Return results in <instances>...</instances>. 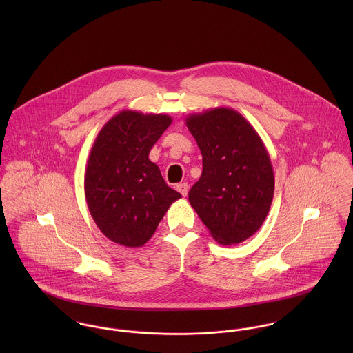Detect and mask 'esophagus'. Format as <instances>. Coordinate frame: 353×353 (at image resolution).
I'll list each match as a JSON object with an SVG mask.
<instances>
[{"label": "esophagus", "mask_w": 353, "mask_h": 353, "mask_svg": "<svg viewBox=\"0 0 353 353\" xmlns=\"http://www.w3.org/2000/svg\"><path fill=\"white\" fill-rule=\"evenodd\" d=\"M176 190L183 196V197H186L188 196V190H189V185L188 183H179V185H176Z\"/></svg>", "instance_id": "esophagus-1"}]
</instances>
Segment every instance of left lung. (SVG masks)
<instances>
[{"label":"left lung","mask_w":353,"mask_h":353,"mask_svg":"<svg viewBox=\"0 0 353 353\" xmlns=\"http://www.w3.org/2000/svg\"><path fill=\"white\" fill-rule=\"evenodd\" d=\"M202 154L189 201L220 245H238L265 221L274 192L269 153L249 121L228 107L186 118Z\"/></svg>","instance_id":"8db88e82"}]
</instances>
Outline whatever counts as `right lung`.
I'll list each match as a JSON object with an SVG mask.
<instances>
[{
	"instance_id": "add662e5",
	"label": "right lung",
	"mask_w": 353,
	"mask_h": 353,
	"mask_svg": "<svg viewBox=\"0 0 353 353\" xmlns=\"http://www.w3.org/2000/svg\"><path fill=\"white\" fill-rule=\"evenodd\" d=\"M172 119L123 110L99 132L90 152L84 190L101 232L125 248H141L170 205L182 196L167 186L150 152Z\"/></svg>"
}]
</instances>
